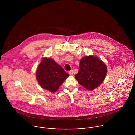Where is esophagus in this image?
<instances>
[{"label": "esophagus", "instance_id": "esophagus-1", "mask_svg": "<svg viewBox=\"0 0 135 135\" xmlns=\"http://www.w3.org/2000/svg\"><path fill=\"white\" fill-rule=\"evenodd\" d=\"M68 73H69V74L70 76H72V75H73V70H71V71H69Z\"/></svg>", "mask_w": 135, "mask_h": 135}]
</instances>
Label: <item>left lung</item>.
I'll return each mask as SVG.
<instances>
[{"mask_svg":"<svg viewBox=\"0 0 135 135\" xmlns=\"http://www.w3.org/2000/svg\"><path fill=\"white\" fill-rule=\"evenodd\" d=\"M79 65L75 78L86 90H94L104 81L107 68L105 64L98 57L90 55L82 57Z\"/></svg>","mask_w":135,"mask_h":135,"instance_id":"left-lung-1","label":"left lung"}]
</instances>
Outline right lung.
Wrapping results in <instances>:
<instances>
[{
	"label": "right lung",
	"instance_id": "right-lung-1",
	"mask_svg": "<svg viewBox=\"0 0 135 135\" xmlns=\"http://www.w3.org/2000/svg\"><path fill=\"white\" fill-rule=\"evenodd\" d=\"M69 76L52 58L47 57L42 58L36 72L39 85L52 93L58 90Z\"/></svg>",
	"mask_w": 135,
	"mask_h": 135
}]
</instances>
